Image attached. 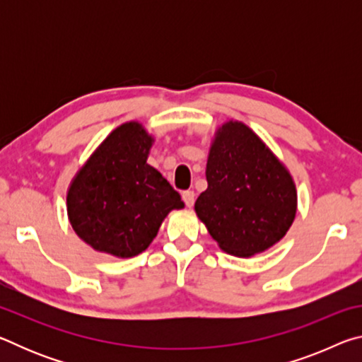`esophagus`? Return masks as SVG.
I'll return each instance as SVG.
<instances>
[{
  "instance_id": "34e87169",
  "label": "esophagus",
  "mask_w": 362,
  "mask_h": 362,
  "mask_svg": "<svg viewBox=\"0 0 362 362\" xmlns=\"http://www.w3.org/2000/svg\"><path fill=\"white\" fill-rule=\"evenodd\" d=\"M182 198H183V201H185V204L188 207H192L194 204V192H192V189H187V192H183Z\"/></svg>"
}]
</instances>
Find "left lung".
I'll list each match as a JSON object with an SVG mask.
<instances>
[{
    "label": "left lung",
    "mask_w": 362,
    "mask_h": 362,
    "mask_svg": "<svg viewBox=\"0 0 362 362\" xmlns=\"http://www.w3.org/2000/svg\"><path fill=\"white\" fill-rule=\"evenodd\" d=\"M207 189L194 212L223 252L254 257L278 244L293 223L297 188L289 169L241 121L214 134L206 164Z\"/></svg>",
    "instance_id": "1"
}]
</instances>
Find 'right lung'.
<instances>
[{"label": "right lung", "instance_id": "obj_1", "mask_svg": "<svg viewBox=\"0 0 362 362\" xmlns=\"http://www.w3.org/2000/svg\"><path fill=\"white\" fill-rule=\"evenodd\" d=\"M155 137L127 121L97 146L66 192L76 235L97 252L118 259L142 254L168 214L183 209L180 194L146 163Z\"/></svg>", "mask_w": 362, "mask_h": 362}]
</instances>
